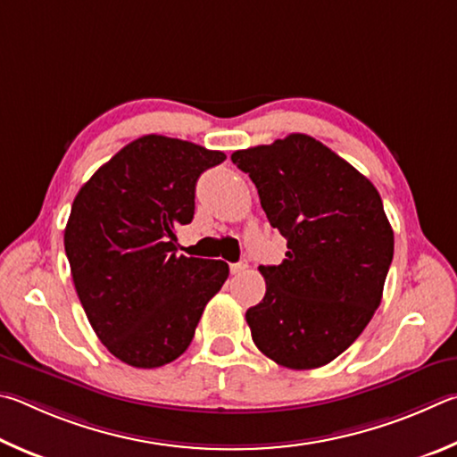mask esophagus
<instances>
[{
  "instance_id": "1",
  "label": "esophagus",
  "mask_w": 457,
  "mask_h": 457,
  "mask_svg": "<svg viewBox=\"0 0 457 457\" xmlns=\"http://www.w3.org/2000/svg\"><path fill=\"white\" fill-rule=\"evenodd\" d=\"M246 269H249V262L238 261V262H233V265H230V273L238 275V273H243V270H246Z\"/></svg>"
}]
</instances>
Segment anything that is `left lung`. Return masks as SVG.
<instances>
[{"label": "left lung", "mask_w": 457, "mask_h": 457, "mask_svg": "<svg viewBox=\"0 0 457 457\" xmlns=\"http://www.w3.org/2000/svg\"><path fill=\"white\" fill-rule=\"evenodd\" d=\"M270 227L287 238L281 265L259 267L267 293L246 311L254 345L289 370L339 357L371 321L394 259L378 188L307 134L233 152Z\"/></svg>", "instance_id": "obj_1"}]
</instances>
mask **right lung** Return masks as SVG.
I'll return each instance as SVG.
<instances>
[{
    "label": "right lung",
    "instance_id": "right-lung-1",
    "mask_svg": "<svg viewBox=\"0 0 457 457\" xmlns=\"http://www.w3.org/2000/svg\"><path fill=\"white\" fill-rule=\"evenodd\" d=\"M224 158L148 134L76 195L63 230L71 278L92 329L120 361L154 370L180 357L227 281V262L179 257L174 235L195 216L198 176Z\"/></svg>",
    "mask_w": 457,
    "mask_h": 457
}]
</instances>
